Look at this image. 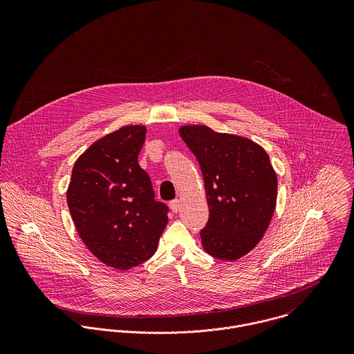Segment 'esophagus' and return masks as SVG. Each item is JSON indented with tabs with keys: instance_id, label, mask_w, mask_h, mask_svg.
I'll use <instances>...</instances> for the list:
<instances>
[{
	"instance_id": "esophagus-1",
	"label": "esophagus",
	"mask_w": 354,
	"mask_h": 354,
	"mask_svg": "<svg viewBox=\"0 0 354 354\" xmlns=\"http://www.w3.org/2000/svg\"><path fill=\"white\" fill-rule=\"evenodd\" d=\"M180 201L178 199H174V201H171V202L169 203V207H170V209L173 211V212H178V209H180Z\"/></svg>"
}]
</instances>
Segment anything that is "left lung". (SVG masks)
<instances>
[{
    "label": "left lung",
    "mask_w": 354,
    "mask_h": 354,
    "mask_svg": "<svg viewBox=\"0 0 354 354\" xmlns=\"http://www.w3.org/2000/svg\"><path fill=\"white\" fill-rule=\"evenodd\" d=\"M180 136L199 160L209 218L201 232L204 251L237 260L260 243L277 207L278 180L268 153L251 139L181 125Z\"/></svg>",
    "instance_id": "8db88e82"
}]
</instances>
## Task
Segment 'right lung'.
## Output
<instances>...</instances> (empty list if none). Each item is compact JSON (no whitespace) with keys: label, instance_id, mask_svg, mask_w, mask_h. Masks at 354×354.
I'll return each mask as SVG.
<instances>
[{"label":"right lung","instance_id":"obj_1","mask_svg":"<svg viewBox=\"0 0 354 354\" xmlns=\"http://www.w3.org/2000/svg\"><path fill=\"white\" fill-rule=\"evenodd\" d=\"M145 125H124L94 142L75 162L66 202L76 230L98 260L121 271L156 251L167 207L156 202L138 155Z\"/></svg>","mask_w":354,"mask_h":354}]
</instances>
